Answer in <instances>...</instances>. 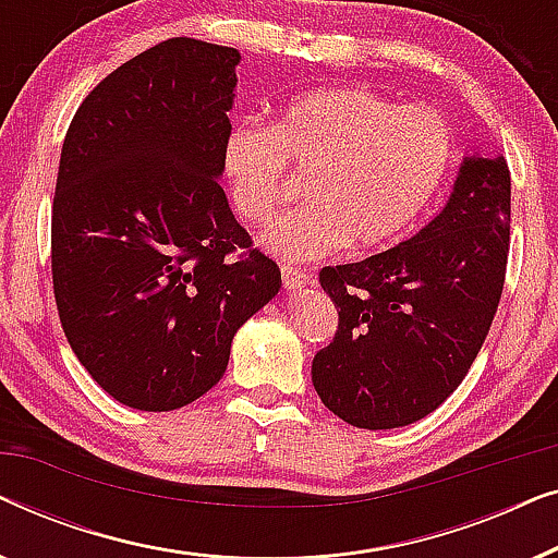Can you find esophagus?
<instances>
[{
  "label": "esophagus",
  "instance_id": "34e87169",
  "mask_svg": "<svg viewBox=\"0 0 558 558\" xmlns=\"http://www.w3.org/2000/svg\"><path fill=\"white\" fill-rule=\"evenodd\" d=\"M281 281H284L287 292H296V289L307 287L315 281V277L302 269H294V266H281Z\"/></svg>",
  "mask_w": 558,
  "mask_h": 558
}]
</instances>
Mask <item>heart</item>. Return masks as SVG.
I'll return each instance as SVG.
<instances>
[{"label": "heart", "mask_w": 558, "mask_h": 558, "mask_svg": "<svg viewBox=\"0 0 558 558\" xmlns=\"http://www.w3.org/2000/svg\"><path fill=\"white\" fill-rule=\"evenodd\" d=\"M452 132L429 106H399L368 88H317L271 126H233L223 172L235 210L264 223L287 193V167L310 174L307 208L284 213L258 243L284 262H315L348 243L371 251L407 233L437 193Z\"/></svg>", "instance_id": "obj_1"}]
</instances>
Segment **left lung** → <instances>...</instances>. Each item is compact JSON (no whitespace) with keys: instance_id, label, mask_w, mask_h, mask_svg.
Listing matches in <instances>:
<instances>
[{"instance_id":"obj_1","label":"left lung","mask_w":558,"mask_h":558,"mask_svg":"<svg viewBox=\"0 0 558 558\" xmlns=\"http://www.w3.org/2000/svg\"><path fill=\"white\" fill-rule=\"evenodd\" d=\"M510 172L502 157H462L445 208L409 241L357 264L325 266L338 304L312 384L357 429H396L432 414L468 376L506 281Z\"/></svg>"}]
</instances>
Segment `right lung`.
Listing matches in <instances>:
<instances>
[{"mask_svg": "<svg viewBox=\"0 0 558 558\" xmlns=\"http://www.w3.org/2000/svg\"><path fill=\"white\" fill-rule=\"evenodd\" d=\"M239 63L235 48L172 37L106 75L65 134L58 315L124 407L172 411L208 393L239 327L279 294V266L251 248L218 182Z\"/></svg>", "mask_w": 558, "mask_h": 558, "instance_id": "1", "label": "right lung"}]
</instances>
